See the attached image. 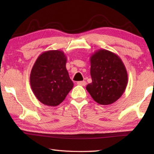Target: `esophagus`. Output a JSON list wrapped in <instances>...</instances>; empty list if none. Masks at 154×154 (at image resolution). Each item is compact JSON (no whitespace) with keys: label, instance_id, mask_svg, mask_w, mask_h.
Masks as SVG:
<instances>
[{"label":"esophagus","instance_id":"esophagus-1","mask_svg":"<svg viewBox=\"0 0 154 154\" xmlns=\"http://www.w3.org/2000/svg\"><path fill=\"white\" fill-rule=\"evenodd\" d=\"M77 84L79 85H82V86H85L86 85V82L85 81H81V82H77Z\"/></svg>","mask_w":154,"mask_h":154}]
</instances>
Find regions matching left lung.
Here are the masks:
<instances>
[{
	"instance_id": "1",
	"label": "left lung",
	"mask_w": 154,
	"mask_h": 154,
	"mask_svg": "<svg viewBox=\"0 0 154 154\" xmlns=\"http://www.w3.org/2000/svg\"><path fill=\"white\" fill-rule=\"evenodd\" d=\"M92 82L86 90L100 105H111L123 94L128 84V73L121 58L106 49H99L90 57Z\"/></svg>"
}]
</instances>
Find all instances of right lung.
<instances>
[{"mask_svg": "<svg viewBox=\"0 0 154 154\" xmlns=\"http://www.w3.org/2000/svg\"><path fill=\"white\" fill-rule=\"evenodd\" d=\"M66 64V57L60 50L43 52L34 64L30 75V86L43 105L58 106L73 87Z\"/></svg>", "mask_w": 154, "mask_h": 154, "instance_id": "obj_1", "label": "right lung"}]
</instances>
